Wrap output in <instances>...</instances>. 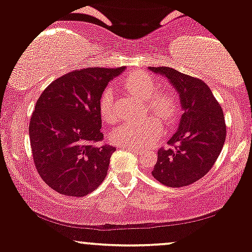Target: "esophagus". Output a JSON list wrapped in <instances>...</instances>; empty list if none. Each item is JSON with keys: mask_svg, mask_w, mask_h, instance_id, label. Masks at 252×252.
Instances as JSON below:
<instances>
[{"mask_svg": "<svg viewBox=\"0 0 252 252\" xmlns=\"http://www.w3.org/2000/svg\"><path fill=\"white\" fill-rule=\"evenodd\" d=\"M126 149H128L129 151H132L135 155H142V150L139 148H135V147H126Z\"/></svg>", "mask_w": 252, "mask_h": 252, "instance_id": "1", "label": "esophagus"}]
</instances>
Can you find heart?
<instances>
[{
	"instance_id": "obj_1",
	"label": "heart",
	"mask_w": 252,
	"mask_h": 252,
	"mask_svg": "<svg viewBox=\"0 0 252 252\" xmlns=\"http://www.w3.org/2000/svg\"><path fill=\"white\" fill-rule=\"evenodd\" d=\"M120 86L130 95L143 101V115L153 114L164 123L177 120L181 110L180 98L170 89L157 90V82L148 72L134 70L120 80ZM101 118L107 123L116 122L115 94L110 87L105 88L98 102ZM158 118L148 116L138 121H129L117 126L110 134L114 143L124 147H145L153 143L162 134Z\"/></svg>"
}]
</instances>
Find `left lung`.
Instances as JSON below:
<instances>
[{
    "label": "left lung",
    "mask_w": 252,
    "mask_h": 252,
    "mask_svg": "<svg viewBox=\"0 0 252 252\" xmlns=\"http://www.w3.org/2000/svg\"><path fill=\"white\" fill-rule=\"evenodd\" d=\"M149 69L170 81L184 110L169 147L157 151L153 176L166 187H187L211 170L223 149L226 136L223 110L208 84L199 78L169 66Z\"/></svg>",
    "instance_id": "obj_1"
}]
</instances>
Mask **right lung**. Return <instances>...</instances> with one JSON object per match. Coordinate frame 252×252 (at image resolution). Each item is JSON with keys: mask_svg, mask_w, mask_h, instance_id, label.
Segmentation results:
<instances>
[{"mask_svg": "<svg viewBox=\"0 0 252 252\" xmlns=\"http://www.w3.org/2000/svg\"><path fill=\"white\" fill-rule=\"evenodd\" d=\"M122 68H84L63 75L41 94L30 118L29 137L36 170L47 186L65 196L83 197L108 172L111 145L103 139L99 97Z\"/></svg>", "mask_w": 252, "mask_h": 252, "instance_id": "add662e5", "label": "right lung"}]
</instances>
